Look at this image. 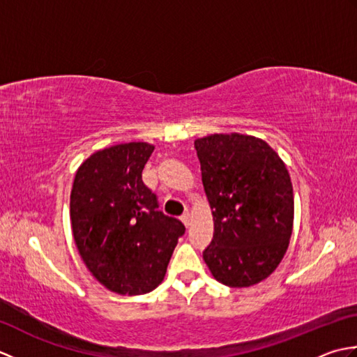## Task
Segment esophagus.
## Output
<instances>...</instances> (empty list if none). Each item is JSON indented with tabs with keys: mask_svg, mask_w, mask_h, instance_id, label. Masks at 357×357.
<instances>
[{
	"mask_svg": "<svg viewBox=\"0 0 357 357\" xmlns=\"http://www.w3.org/2000/svg\"><path fill=\"white\" fill-rule=\"evenodd\" d=\"M181 221L184 222L185 227L190 225V213H188V211H185V213H184L183 216H181Z\"/></svg>",
	"mask_w": 357,
	"mask_h": 357,
	"instance_id": "obj_1",
	"label": "esophagus"
}]
</instances>
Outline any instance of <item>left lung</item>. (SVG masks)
I'll return each mask as SVG.
<instances>
[{
	"label": "left lung",
	"instance_id": "8db88e82",
	"mask_svg": "<svg viewBox=\"0 0 357 357\" xmlns=\"http://www.w3.org/2000/svg\"><path fill=\"white\" fill-rule=\"evenodd\" d=\"M202 184L215 233L204 261L216 280L234 288L261 282L276 270L293 230V185L267 142L231 133L196 139Z\"/></svg>",
	"mask_w": 357,
	"mask_h": 357
}]
</instances>
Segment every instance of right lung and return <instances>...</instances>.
Wrapping results in <instances>:
<instances>
[{"mask_svg": "<svg viewBox=\"0 0 357 357\" xmlns=\"http://www.w3.org/2000/svg\"><path fill=\"white\" fill-rule=\"evenodd\" d=\"M153 146L119 144L96 151L75 174L70 221L90 273L118 294H144L162 282L184 224L159 210L142 183Z\"/></svg>", "mask_w": 357, "mask_h": 357, "instance_id": "obj_1", "label": "right lung"}]
</instances>
